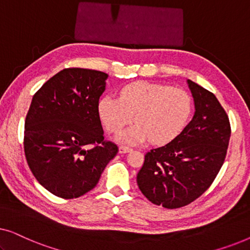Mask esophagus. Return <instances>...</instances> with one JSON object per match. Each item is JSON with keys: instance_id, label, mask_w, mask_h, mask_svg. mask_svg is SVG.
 <instances>
[{"instance_id": "esophagus-1", "label": "esophagus", "mask_w": 250, "mask_h": 250, "mask_svg": "<svg viewBox=\"0 0 250 250\" xmlns=\"http://www.w3.org/2000/svg\"><path fill=\"white\" fill-rule=\"evenodd\" d=\"M131 148H128V146H121L118 148V151L119 153H126V152H129L131 151Z\"/></svg>"}]
</instances>
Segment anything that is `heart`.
<instances>
[{
  "label": "heart",
  "instance_id": "heart-1",
  "mask_svg": "<svg viewBox=\"0 0 250 250\" xmlns=\"http://www.w3.org/2000/svg\"><path fill=\"white\" fill-rule=\"evenodd\" d=\"M99 116L109 132L116 133L133 117L138 125L119 134L126 143L145 142L165 145L175 139L189 122L192 111L191 97L183 90L148 82L131 83L121 91V97L102 98Z\"/></svg>",
  "mask_w": 250,
  "mask_h": 250
}]
</instances>
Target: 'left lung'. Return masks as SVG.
<instances>
[{
    "mask_svg": "<svg viewBox=\"0 0 250 250\" xmlns=\"http://www.w3.org/2000/svg\"><path fill=\"white\" fill-rule=\"evenodd\" d=\"M194 114L182 132L167 145L150 150L136 175L139 189L152 204L168 209L200 197L223 165L231 127L216 97L187 80Z\"/></svg>",
    "mask_w": 250,
    "mask_h": 250,
    "instance_id": "8db88e82",
    "label": "left lung"
}]
</instances>
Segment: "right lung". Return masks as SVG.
I'll list each match as a JSON object with an SVG mask.
<instances>
[{
	"label": "right lung",
	"mask_w": 250,
	"mask_h": 250,
	"mask_svg": "<svg viewBox=\"0 0 250 250\" xmlns=\"http://www.w3.org/2000/svg\"><path fill=\"white\" fill-rule=\"evenodd\" d=\"M107 78L99 70L67 68L34 94L25 156L35 179L54 196L74 199L88 192L117 155V146L104 141L98 110Z\"/></svg>",
	"instance_id": "1"
}]
</instances>
